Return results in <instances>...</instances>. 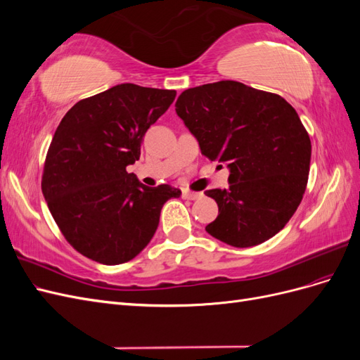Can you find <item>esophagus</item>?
Returning a JSON list of instances; mask_svg holds the SVG:
<instances>
[{
    "instance_id": "34e87169",
    "label": "esophagus",
    "mask_w": 360,
    "mask_h": 360,
    "mask_svg": "<svg viewBox=\"0 0 360 360\" xmlns=\"http://www.w3.org/2000/svg\"><path fill=\"white\" fill-rule=\"evenodd\" d=\"M181 195H183V198L184 200H198L200 197H201V193H198V192H192V191H188V189H183L181 191Z\"/></svg>"
}]
</instances>
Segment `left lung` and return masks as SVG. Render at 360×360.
Returning a JSON list of instances; mask_svg holds the SVG:
<instances>
[{
	"label": "left lung",
	"mask_w": 360,
	"mask_h": 360,
	"mask_svg": "<svg viewBox=\"0 0 360 360\" xmlns=\"http://www.w3.org/2000/svg\"><path fill=\"white\" fill-rule=\"evenodd\" d=\"M176 112L201 153L230 169L228 189L205 191L219 207L205 231L234 248L278 234L297 210L309 174L311 139L296 110L278 94L221 81L184 90Z\"/></svg>",
	"instance_id": "8db88e82"
}]
</instances>
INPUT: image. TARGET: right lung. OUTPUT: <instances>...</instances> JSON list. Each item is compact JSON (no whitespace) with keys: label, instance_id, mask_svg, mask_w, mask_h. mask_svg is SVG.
Returning <instances> with one entry per match:
<instances>
[{"label":"right lung","instance_id":"add662e5","mask_svg":"<svg viewBox=\"0 0 360 360\" xmlns=\"http://www.w3.org/2000/svg\"><path fill=\"white\" fill-rule=\"evenodd\" d=\"M174 99V90L118 84L63 117L41 192L63 236L86 258L106 266L135 258L153 238L163 204L180 198V189L148 188L126 171L139 159L147 129Z\"/></svg>","mask_w":360,"mask_h":360}]
</instances>
